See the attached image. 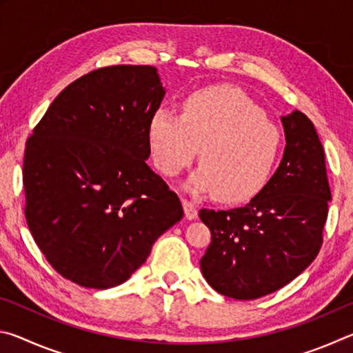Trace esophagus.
Returning <instances> with one entry per match:
<instances>
[{"instance_id":"esophagus-1","label":"esophagus","mask_w":353,"mask_h":353,"mask_svg":"<svg viewBox=\"0 0 353 353\" xmlns=\"http://www.w3.org/2000/svg\"><path fill=\"white\" fill-rule=\"evenodd\" d=\"M182 205H183V212H185V216H187V219H196L198 218V208H196V205L193 204V202L190 201H182Z\"/></svg>"}]
</instances>
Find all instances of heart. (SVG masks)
<instances>
[{
  "label": "heart",
  "mask_w": 353,
  "mask_h": 353,
  "mask_svg": "<svg viewBox=\"0 0 353 353\" xmlns=\"http://www.w3.org/2000/svg\"><path fill=\"white\" fill-rule=\"evenodd\" d=\"M148 137L154 165L166 177L181 174L199 152L201 166L185 187L196 194L214 193L225 204L255 198L280 154L279 129L246 93L230 85L190 94L182 115L157 110Z\"/></svg>",
  "instance_id": "b5f03b06"
}]
</instances>
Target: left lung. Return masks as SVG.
<instances>
[{"instance_id": "left-lung-1", "label": "left lung", "mask_w": 353, "mask_h": 353, "mask_svg": "<svg viewBox=\"0 0 353 353\" xmlns=\"http://www.w3.org/2000/svg\"><path fill=\"white\" fill-rule=\"evenodd\" d=\"M282 162L260 193L240 208L199 212L212 232L202 276L219 294L238 301L290 283L312 265L322 244L332 201L324 148L302 112L282 117Z\"/></svg>"}]
</instances>
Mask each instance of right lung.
Returning a JSON list of instances; mask_svg holds the SVG:
<instances>
[{
  "label": "right lung",
  "mask_w": 353,
  "mask_h": 353,
  "mask_svg": "<svg viewBox=\"0 0 353 353\" xmlns=\"http://www.w3.org/2000/svg\"><path fill=\"white\" fill-rule=\"evenodd\" d=\"M165 93L155 67L94 70L59 93L26 141L29 230L71 282H126L183 216L177 194L146 163L149 121Z\"/></svg>",
  "instance_id": "right-lung-1"
}]
</instances>
